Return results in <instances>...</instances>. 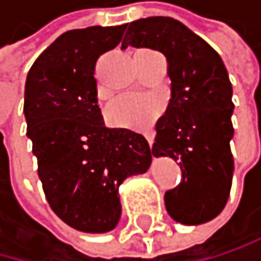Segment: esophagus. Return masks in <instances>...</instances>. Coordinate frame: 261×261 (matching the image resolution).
<instances>
[{"mask_svg": "<svg viewBox=\"0 0 261 261\" xmlns=\"http://www.w3.org/2000/svg\"><path fill=\"white\" fill-rule=\"evenodd\" d=\"M145 138H147V141H148V145H150V148L153 147V139H155V135L150 132V133H145Z\"/></svg>", "mask_w": 261, "mask_h": 261, "instance_id": "34e87169", "label": "esophagus"}]
</instances>
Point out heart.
I'll use <instances>...</instances> for the list:
<instances>
[{"mask_svg":"<svg viewBox=\"0 0 261 261\" xmlns=\"http://www.w3.org/2000/svg\"><path fill=\"white\" fill-rule=\"evenodd\" d=\"M161 111L163 105L158 98L128 94L116 98L106 108V120L116 128L147 132L153 126Z\"/></svg>","mask_w":261,"mask_h":261,"instance_id":"1","label":"heart"}]
</instances>
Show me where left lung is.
Returning <instances> with one entry per match:
<instances>
[{
	"label": "left lung",
	"instance_id": "1",
	"mask_svg": "<svg viewBox=\"0 0 261 261\" xmlns=\"http://www.w3.org/2000/svg\"><path fill=\"white\" fill-rule=\"evenodd\" d=\"M150 48L167 59L170 100L156 122L155 156L180 161L183 180L164 194L169 216L185 225L215 219L227 203L233 177L232 84L221 56L178 20L132 21L122 48Z\"/></svg>",
	"mask_w": 261,
	"mask_h": 261
}]
</instances>
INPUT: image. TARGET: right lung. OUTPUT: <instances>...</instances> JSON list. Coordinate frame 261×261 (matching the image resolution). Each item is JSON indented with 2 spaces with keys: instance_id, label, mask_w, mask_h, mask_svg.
<instances>
[{
  "instance_id": "1",
  "label": "right lung",
  "mask_w": 261,
  "mask_h": 261,
  "mask_svg": "<svg viewBox=\"0 0 261 261\" xmlns=\"http://www.w3.org/2000/svg\"><path fill=\"white\" fill-rule=\"evenodd\" d=\"M120 26H89L59 36L28 72L23 113L37 172L53 212L86 233L113 230L122 215L119 186L147 172V139L108 128L98 108L97 59L116 48Z\"/></svg>"
}]
</instances>
